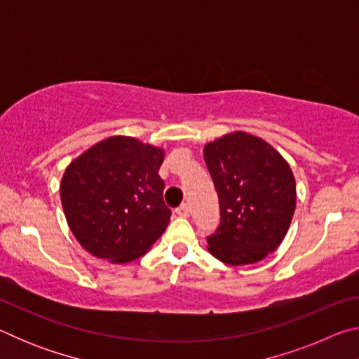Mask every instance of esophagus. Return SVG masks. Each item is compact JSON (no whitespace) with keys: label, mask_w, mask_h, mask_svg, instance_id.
Wrapping results in <instances>:
<instances>
[{"label":"esophagus","mask_w":359,"mask_h":359,"mask_svg":"<svg viewBox=\"0 0 359 359\" xmlns=\"http://www.w3.org/2000/svg\"><path fill=\"white\" fill-rule=\"evenodd\" d=\"M175 214H177L179 217H190V205L188 204H182L180 208L175 209Z\"/></svg>","instance_id":"obj_1"}]
</instances>
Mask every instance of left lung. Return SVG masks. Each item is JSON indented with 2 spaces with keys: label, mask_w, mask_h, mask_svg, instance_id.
Masks as SVG:
<instances>
[{
  "label": "left lung",
  "mask_w": 359,
  "mask_h": 359,
  "mask_svg": "<svg viewBox=\"0 0 359 359\" xmlns=\"http://www.w3.org/2000/svg\"><path fill=\"white\" fill-rule=\"evenodd\" d=\"M220 203V226L208 250L229 266L253 264L282 244L296 209L288 161L258 136L228 133L204 145Z\"/></svg>",
  "instance_id": "8db88e82"
}]
</instances>
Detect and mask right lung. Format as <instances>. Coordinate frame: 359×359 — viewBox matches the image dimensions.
Segmentation results:
<instances>
[{
  "mask_svg": "<svg viewBox=\"0 0 359 359\" xmlns=\"http://www.w3.org/2000/svg\"><path fill=\"white\" fill-rule=\"evenodd\" d=\"M165 150L111 136L69 163L60 184L63 212L85 250L109 263L141 258L171 218L163 201Z\"/></svg>",
  "mask_w": 359,
  "mask_h": 359,
  "instance_id": "add662e5",
  "label": "right lung"
}]
</instances>
